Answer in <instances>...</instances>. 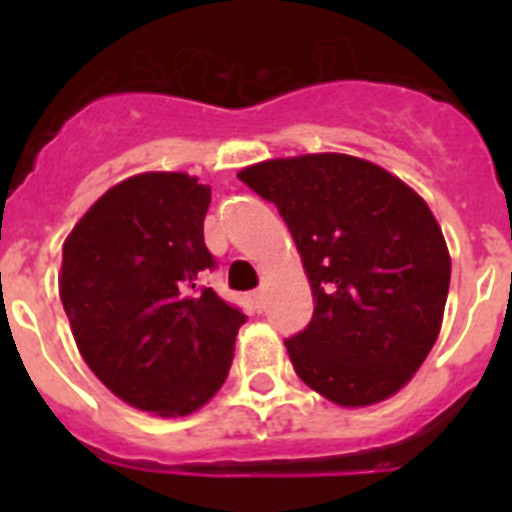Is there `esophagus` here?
I'll list each match as a JSON object with an SVG mask.
<instances>
[{
    "label": "esophagus",
    "instance_id": "34e87169",
    "mask_svg": "<svg viewBox=\"0 0 512 512\" xmlns=\"http://www.w3.org/2000/svg\"><path fill=\"white\" fill-rule=\"evenodd\" d=\"M248 300H251V305L256 307V310H264L266 292H264V289H256V292H251V295H248Z\"/></svg>",
    "mask_w": 512,
    "mask_h": 512
}]
</instances>
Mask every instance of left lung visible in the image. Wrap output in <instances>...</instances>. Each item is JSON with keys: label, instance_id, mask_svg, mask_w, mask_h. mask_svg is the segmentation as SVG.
Here are the masks:
<instances>
[{"label": "left lung", "instance_id": "left-lung-1", "mask_svg": "<svg viewBox=\"0 0 512 512\" xmlns=\"http://www.w3.org/2000/svg\"><path fill=\"white\" fill-rule=\"evenodd\" d=\"M238 179L277 205L310 279L312 320L284 341L297 377L343 408L402 390L431 354L449 295V248L431 207L346 153L271 158Z\"/></svg>", "mask_w": 512, "mask_h": 512}]
</instances>
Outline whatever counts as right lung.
Segmentation results:
<instances>
[{
  "label": "right lung",
  "mask_w": 512,
  "mask_h": 512,
  "mask_svg": "<svg viewBox=\"0 0 512 512\" xmlns=\"http://www.w3.org/2000/svg\"><path fill=\"white\" fill-rule=\"evenodd\" d=\"M210 187L176 171L130 176L63 243L58 289L99 382L146 413L189 415L228 377L238 307L205 287Z\"/></svg>",
  "instance_id": "add662e5"
}]
</instances>
